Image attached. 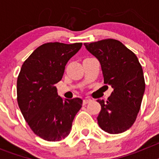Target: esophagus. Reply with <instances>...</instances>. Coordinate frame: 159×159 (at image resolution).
Segmentation results:
<instances>
[{
  "label": "esophagus",
  "mask_w": 159,
  "mask_h": 159,
  "mask_svg": "<svg viewBox=\"0 0 159 159\" xmlns=\"http://www.w3.org/2000/svg\"><path fill=\"white\" fill-rule=\"evenodd\" d=\"M90 101H91V99H84V101H83V105L88 104V103L90 102Z\"/></svg>",
  "instance_id": "esophagus-1"
}]
</instances>
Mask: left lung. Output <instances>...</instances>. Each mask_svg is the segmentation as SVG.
Returning a JSON list of instances; mask_svg holds the SVG:
<instances>
[{"instance_id": "1", "label": "left lung", "mask_w": 159, "mask_h": 159, "mask_svg": "<svg viewBox=\"0 0 159 159\" xmlns=\"http://www.w3.org/2000/svg\"><path fill=\"white\" fill-rule=\"evenodd\" d=\"M84 44L100 63L104 84L113 88L106 102L97 100L101 105L98 124L109 134L123 133L134 124L141 107L145 91L141 64L135 54L117 40Z\"/></svg>"}]
</instances>
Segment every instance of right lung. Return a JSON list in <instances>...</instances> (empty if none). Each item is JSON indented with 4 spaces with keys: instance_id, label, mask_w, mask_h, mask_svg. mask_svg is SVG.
Segmentation results:
<instances>
[{
    "instance_id": "1",
    "label": "right lung",
    "mask_w": 159,
    "mask_h": 159,
    "mask_svg": "<svg viewBox=\"0 0 159 159\" xmlns=\"http://www.w3.org/2000/svg\"><path fill=\"white\" fill-rule=\"evenodd\" d=\"M81 47L82 43H43L20 68L16 82L18 106L31 130L46 141L67 137L82 107V99L64 100L55 86L61 80L67 61Z\"/></svg>"
}]
</instances>
